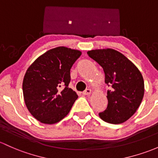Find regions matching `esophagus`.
I'll return each instance as SVG.
<instances>
[{
    "mask_svg": "<svg viewBox=\"0 0 158 158\" xmlns=\"http://www.w3.org/2000/svg\"><path fill=\"white\" fill-rule=\"evenodd\" d=\"M91 92H92V91H91L90 89H86V90H84V92L82 93V94L83 95H85V96H87V95L90 94Z\"/></svg>",
    "mask_w": 158,
    "mask_h": 158,
    "instance_id": "1",
    "label": "esophagus"
}]
</instances>
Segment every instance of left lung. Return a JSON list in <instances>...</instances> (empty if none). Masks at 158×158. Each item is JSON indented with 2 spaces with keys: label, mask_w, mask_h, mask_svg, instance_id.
<instances>
[{
  "label": "left lung",
  "mask_w": 158,
  "mask_h": 158,
  "mask_svg": "<svg viewBox=\"0 0 158 158\" xmlns=\"http://www.w3.org/2000/svg\"><path fill=\"white\" fill-rule=\"evenodd\" d=\"M87 54L102 66L105 82L111 86L107 92L108 106L99 114L100 118L112 124L127 121L143 99L145 86L142 74L131 61L113 49L89 50Z\"/></svg>",
  "instance_id": "1"
}]
</instances>
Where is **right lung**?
I'll list each match as a JSON object with an SVG mask.
<instances>
[{
  "label": "right lung",
  "mask_w": 158,
  "mask_h": 158,
  "mask_svg": "<svg viewBox=\"0 0 158 158\" xmlns=\"http://www.w3.org/2000/svg\"><path fill=\"white\" fill-rule=\"evenodd\" d=\"M81 55L77 50L56 47L40 56L27 69L23 82L25 106L41 123H58L78 97L69 84L71 68Z\"/></svg>",
  "instance_id": "obj_1"
}]
</instances>
